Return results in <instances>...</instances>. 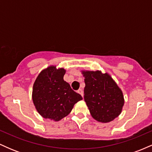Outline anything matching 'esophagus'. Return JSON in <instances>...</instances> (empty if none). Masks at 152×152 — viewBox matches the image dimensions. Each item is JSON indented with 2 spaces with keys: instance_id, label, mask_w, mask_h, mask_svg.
Returning a JSON list of instances; mask_svg holds the SVG:
<instances>
[{
  "instance_id": "1",
  "label": "esophagus",
  "mask_w": 152,
  "mask_h": 152,
  "mask_svg": "<svg viewBox=\"0 0 152 152\" xmlns=\"http://www.w3.org/2000/svg\"><path fill=\"white\" fill-rule=\"evenodd\" d=\"M77 93L79 94L80 95H81L82 97L83 96V90H82L81 88H80V89H78V90L77 91Z\"/></svg>"
}]
</instances>
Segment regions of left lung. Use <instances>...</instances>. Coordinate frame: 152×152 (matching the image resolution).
<instances>
[{
  "mask_svg": "<svg viewBox=\"0 0 152 152\" xmlns=\"http://www.w3.org/2000/svg\"><path fill=\"white\" fill-rule=\"evenodd\" d=\"M84 77V100L94 119L108 123L121 114L124 98L123 92L108 73L81 71Z\"/></svg>",
  "mask_w": 152,
  "mask_h": 152,
  "instance_id": "left-lung-1",
  "label": "left lung"
}]
</instances>
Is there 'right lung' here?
I'll return each mask as SVG.
<instances>
[{"label": "right lung", "mask_w": 152, "mask_h": 152, "mask_svg": "<svg viewBox=\"0 0 152 152\" xmlns=\"http://www.w3.org/2000/svg\"><path fill=\"white\" fill-rule=\"evenodd\" d=\"M66 70L49 66L40 72L33 86L32 99L38 114L58 121L68 116L75 104L83 99L64 80Z\"/></svg>", "instance_id": "obj_1"}]
</instances>
